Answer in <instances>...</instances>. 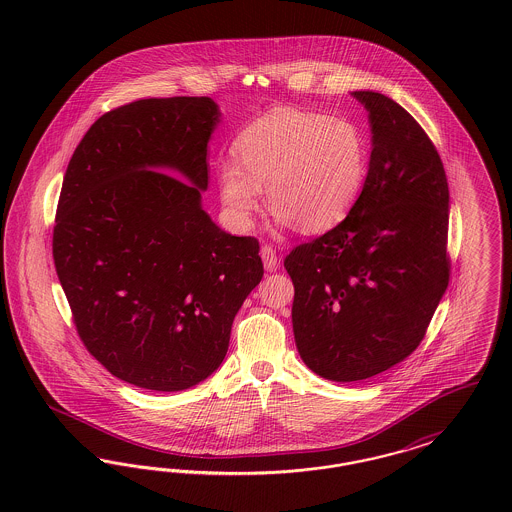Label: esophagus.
<instances>
[{"mask_svg":"<svg viewBox=\"0 0 512 512\" xmlns=\"http://www.w3.org/2000/svg\"><path fill=\"white\" fill-rule=\"evenodd\" d=\"M261 257H263V265H265L268 272H272V270L278 268V255H276V249H274V247L263 245V247H261Z\"/></svg>","mask_w":512,"mask_h":512,"instance_id":"34e87169","label":"esophagus"}]
</instances>
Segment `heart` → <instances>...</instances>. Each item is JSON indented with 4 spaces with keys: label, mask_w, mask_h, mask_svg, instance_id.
I'll use <instances>...</instances> for the list:
<instances>
[{
    "label": "heart",
    "mask_w": 512,
    "mask_h": 512,
    "mask_svg": "<svg viewBox=\"0 0 512 512\" xmlns=\"http://www.w3.org/2000/svg\"><path fill=\"white\" fill-rule=\"evenodd\" d=\"M236 163L219 167L220 201L249 228L263 201L276 220L307 234L338 226L365 186L368 149L355 122L280 107L245 126L232 144Z\"/></svg>",
    "instance_id": "1"
}]
</instances>
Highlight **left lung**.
<instances>
[{"label": "left lung", "mask_w": 512, "mask_h": 512, "mask_svg": "<svg viewBox=\"0 0 512 512\" xmlns=\"http://www.w3.org/2000/svg\"><path fill=\"white\" fill-rule=\"evenodd\" d=\"M372 151L351 213L284 267L303 363L332 382L372 378L407 359L449 284V186L438 149L393 99L353 92Z\"/></svg>", "instance_id": "1"}]
</instances>
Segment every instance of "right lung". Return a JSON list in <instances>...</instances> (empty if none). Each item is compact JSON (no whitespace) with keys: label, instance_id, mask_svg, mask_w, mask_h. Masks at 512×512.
<instances>
[{"label":"right lung","instance_id":"obj_1","mask_svg":"<svg viewBox=\"0 0 512 512\" xmlns=\"http://www.w3.org/2000/svg\"><path fill=\"white\" fill-rule=\"evenodd\" d=\"M219 121L211 98L138 99L99 117L65 172L53 261L76 332L144 390L211 376L263 278L259 242L226 234L201 207Z\"/></svg>","mask_w":512,"mask_h":512}]
</instances>
